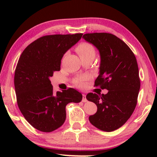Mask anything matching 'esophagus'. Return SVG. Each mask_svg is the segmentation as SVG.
I'll list each match as a JSON object with an SVG mask.
<instances>
[{
  "label": "esophagus",
  "instance_id": "esophagus-1",
  "mask_svg": "<svg viewBox=\"0 0 157 157\" xmlns=\"http://www.w3.org/2000/svg\"><path fill=\"white\" fill-rule=\"evenodd\" d=\"M86 101H87V100H86V95L82 94V102H86Z\"/></svg>",
  "mask_w": 157,
  "mask_h": 157
}]
</instances>
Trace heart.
<instances>
[{
  "instance_id": "obj_1",
  "label": "heart",
  "mask_w": 157,
  "mask_h": 157,
  "mask_svg": "<svg viewBox=\"0 0 157 157\" xmlns=\"http://www.w3.org/2000/svg\"><path fill=\"white\" fill-rule=\"evenodd\" d=\"M77 52H78L79 57L84 58V57H94L95 55V50L94 47L91 44L89 43H82L79 46H78L76 48ZM79 84H83V80H79L78 82Z\"/></svg>"
}]
</instances>
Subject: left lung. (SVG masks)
Wrapping results in <instances>:
<instances>
[{"mask_svg":"<svg viewBox=\"0 0 157 157\" xmlns=\"http://www.w3.org/2000/svg\"><path fill=\"white\" fill-rule=\"evenodd\" d=\"M82 38L100 53L99 75L95 86L109 91L107 94L86 95V99L98 107L89 120L98 129L112 132L126 123L136 106L140 84L136 57L124 41L112 34L89 33Z\"/></svg>","mask_w":157,"mask_h":157,"instance_id":"8db88e82","label":"left lung"}]
</instances>
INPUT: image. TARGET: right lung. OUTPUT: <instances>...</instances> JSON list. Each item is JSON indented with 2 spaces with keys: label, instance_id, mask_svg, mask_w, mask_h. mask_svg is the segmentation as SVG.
<instances>
[{
  "label": "right lung",
  "instance_id": "obj_1",
  "mask_svg": "<svg viewBox=\"0 0 157 157\" xmlns=\"http://www.w3.org/2000/svg\"><path fill=\"white\" fill-rule=\"evenodd\" d=\"M82 34L44 36L30 44L18 59L14 88L18 108L29 123L44 132L60 127L66 106L81 102L82 95L70 88L53 92L50 78L60 71L63 55L80 40Z\"/></svg>",
  "mask_w": 157,
  "mask_h": 157
}]
</instances>
